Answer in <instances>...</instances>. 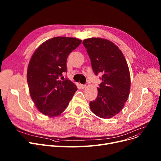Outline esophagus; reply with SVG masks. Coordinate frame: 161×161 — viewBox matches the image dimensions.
<instances>
[{
    "instance_id": "34e87169",
    "label": "esophagus",
    "mask_w": 161,
    "mask_h": 161,
    "mask_svg": "<svg viewBox=\"0 0 161 161\" xmlns=\"http://www.w3.org/2000/svg\"><path fill=\"white\" fill-rule=\"evenodd\" d=\"M80 86L81 87V89H84V88L86 87V85H85V84H81Z\"/></svg>"
}]
</instances>
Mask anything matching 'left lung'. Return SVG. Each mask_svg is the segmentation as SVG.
I'll return each instance as SVG.
<instances>
[{
  "instance_id": "8db88e82",
  "label": "left lung",
  "mask_w": 161,
  "mask_h": 161,
  "mask_svg": "<svg viewBox=\"0 0 161 161\" xmlns=\"http://www.w3.org/2000/svg\"><path fill=\"white\" fill-rule=\"evenodd\" d=\"M83 44L95 75L102 73L98 96L89 103L92 112L100 118H111L119 114L128 99L130 77L126 59L113 42L100 38L84 40Z\"/></svg>"
}]
</instances>
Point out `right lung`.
<instances>
[{"mask_svg": "<svg viewBox=\"0 0 161 161\" xmlns=\"http://www.w3.org/2000/svg\"><path fill=\"white\" fill-rule=\"evenodd\" d=\"M81 43L75 38L54 37L42 43L29 63L27 80L31 97L38 110L48 117H56L69 105L78 88L64 78L69 55Z\"/></svg>", "mask_w": 161, "mask_h": 161, "instance_id": "obj_1", "label": "right lung"}]
</instances>
